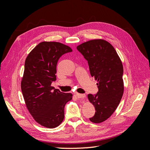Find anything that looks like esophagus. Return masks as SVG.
Masks as SVG:
<instances>
[{
    "label": "esophagus",
    "instance_id": "1",
    "mask_svg": "<svg viewBox=\"0 0 150 150\" xmlns=\"http://www.w3.org/2000/svg\"><path fill=\"white\" fill-rule=\"evenodd\" d=\"M76 96L78 98H84L86 97V94H76Z\"/></svg>",
    "mask_w": 150,
    "mask_h": 150
}]
</instances>
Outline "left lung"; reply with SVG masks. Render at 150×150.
<instances>
[{"instance_id": "8db88e82", "label": "left lung", "mask_w": 150, "mask_h": 150, "mask_svg": "<svg viewBox=\"0 0 150 150\" xmlns=\"http://www.w3.org/2000/svg\"><path fill=\"white\" fill-rule=\"evenodd\" d=\"M88 61L90 74L98 80V91L88 98L96 112L89 120L99 123L109 118L121 101L124 91L123 67L112 45L102 39H94L77 47Z\"/></svg>"}]
</instances>
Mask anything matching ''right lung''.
Here are the masks:
<instances>
[{"mask_svg": "<svg viewBox=\"0 0 150 150\" xmlns=\"http://www.w3.org/2000/svg\"><path fill=\"white\" fill-rule=\"evenodd\" d=\"M57 42H42L27 57L21 90L26 106L38 123L49 128L58 126L64 118V106L72 94L51 86L56 80V66L63 54L72 52Z\"/></svg>", "mask_w": 150, "mask_h": 150, "instance_id": "obj_1", "label": "right lung"}]
</instances>
